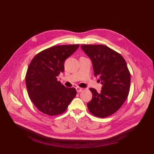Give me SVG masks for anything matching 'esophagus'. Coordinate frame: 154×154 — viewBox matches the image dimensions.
Instances as JSON below:
<instances>
[{"label": "esophagus", "mask_w": 154, "mask_h": 154, "mask_svg": "<svg viewBox=\"0 0 154 154\" xmlns=\"http://www.w3.org/2000/svg\"><path fill=\"white\" fill-rule=\"evenodd\" d=\"M76 90H77V93H81V92H82L83 91V89L82 88H80V87H76Z\"/></svg>", "instance_id": "34e87169"}]
</instances>
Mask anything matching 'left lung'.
Here are the masks:
<instances>
[{
	"instance_id": "1",
	"label": "left lung",
	"mask_w": 154,
	"mask_h": 154,
	"mask_svg": "<svg viewBox=\"0 0 154 154\" xmlns=\"http://www.w3.org/2000/svg\"><path fill=\"white\" fill-rule=\"evenodd\" d=\"M92 61L94 75L103 85L100 93L90 88L92 99L87 103L93 115L105 118L116 112L128 95L130 73L123 57L104 45H81Z\"/></svg>"
}]
</instances>
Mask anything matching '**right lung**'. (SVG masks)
<instances>
[{
  "instance_id": "1",
  "label": "right lung",
  "mask_w": 154,
  "mask_h": 154,
  "mask_svg": "<svg viewBox=\"0 0 154 154\" xmlns=\"http://www.w3.org/2000/svg\"><path fill=\"white\" fill-rule=\"evenodd\" d=\"M79 45H62L48 48L32 59L26 75L28 96L37 109L55 116L64 112L76 96L74 87H65L57 77L64 71L66 59Z\"/></svg>"
}]
</instances>
